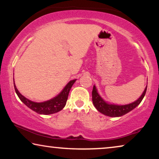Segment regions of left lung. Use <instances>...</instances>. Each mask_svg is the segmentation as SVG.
<instances>
[{"mask_svg": "<svg viewBox=\"0 0 159 159\" xmlns=\"http://www.w3.org/2000/svg\"><path fill=\"white\" fill-rule=\"evenodd\" d=\"M147 86L145 88L144 92L139 98L136 101L133 102V103L127 104V105H123V106H119V105H114V104H108L102 99V98L100 96L98 93L97 89L95 86H93V89L92 91V101L93 105L96 109L99 112L102 113L104 115L106 116H111V117H116V116H123L130 111L134 109L136 106H138L142 100L144 98L145 93H146Z\"/></svg>", "mask_w": 159, "mask_h": 159, "instance_id": "obj_1", "label": "left lung"}]
</instances>
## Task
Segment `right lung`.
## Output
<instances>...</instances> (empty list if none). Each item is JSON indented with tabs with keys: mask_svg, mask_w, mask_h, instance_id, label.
Returning <instances> with one entry per match:
<instances>
[{
	"mask_svg": "<svg viewBox=\"0 0 159 159\" xmlns=\"http://www.w3.org/2000/svg\"><path fill=\"white\" fill-rule=\"evenodd\" d=\"M76 81V80H73L69 82L66 84V87L64 88V90L61 91L60 94H58L57 96L53 98V99L49 100V101L42 102V103H35V102L31 101L25 97H24L17 90L16 85L14 84V89L16 91L17 95L19 98V99L25 104L27 107H29L30 109H32L34 111L40 114H52L54 113H57L62 110L66 105L68 95L70 91L71 87Z\"/></svg>",
	"mask_w": 159,
	"mask_h": 159,
	"instance_id": "obj_1",
	"label": "right lung"
}]
</instances>
